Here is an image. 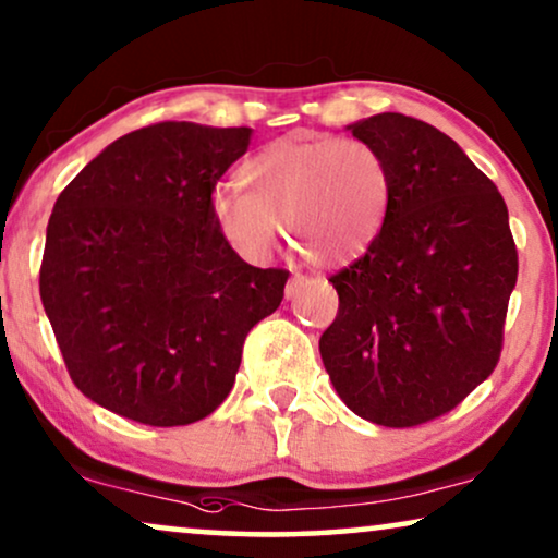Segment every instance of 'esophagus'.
I'll list each match as a JSON object with an SVG mask.
<instances>
[{
	"label": "esophagus",
	"mask_w": 558,
	"mask_h": 558,
	"mask_svg": "<svg viewBox=\"0 0 558 558\" xmlns=\"http://www.w3.org/2000/svg\"><path fill=\"white\" fill-rule=\"evenodd\" d=\"M305 282H308V278H305V276L290 278L288 286H286V298H295L298 293H301V288L305 286Z\"/></svg>",
	"instance_id": "1"
}]
</instances>
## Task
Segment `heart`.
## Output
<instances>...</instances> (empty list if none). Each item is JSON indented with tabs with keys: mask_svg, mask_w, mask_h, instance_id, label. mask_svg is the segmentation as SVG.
<instances>
[{
	"mask_svg": "<svg viewBox=\"0 0 558 558\" xmlns=\"http://www.w3.org/2000/svg\"><path fill=\"white\" fill-rule=\"evenodd\" d=\"M238 177L245 194L217 190L209 211L217 232L253 263L278 247V227L316 268L354 263L379 238L395 194L387 156L361 138L272 141Z\"/></svg>",
	"mask_w": 558,
	"mask_h": 558,
	"instance_id": "obj_1",
	"label": "heart"
}]
</instances>
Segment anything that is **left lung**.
Wrapping results in <instances>:
<instances>
[{
    "instance_id": "8db88e82",
    "label": "left lung",
    "mask_w": 558,
    "mask_h": 558,
    "mask_svg": "<svg viewBox=\"0 0 558 558\" xmlns=\"http://www.w3.org/2000/svg\"><path fill=\"white\" fill-rule=\"evenodd\" d=\"M349 129L387 156L395 194L374 245L328 278L339 316L320 359L359 417L417 427L496 368L515 242L496 184L435 125L379 113Z\"/></svg>"
}]
</instances>
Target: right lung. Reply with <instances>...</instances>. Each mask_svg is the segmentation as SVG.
Masks as SVG:
<instances>
[{"mask_svg": "<svg viewBox=\"0 0 558 558\" xmlns=\"http://www.w3.org/2000/svg\"><path fill=\"white\" fill-rule=\"evenodd\" d=\"M250 129L190 121L113 141L47 222L40 298L70 379L125 420L179 427L230 395L242 347L290 272L253 268L211 222Z\"/></svg>", "mask_w": 558, "mask_h": 558, "instance_id": "right-lung-1", "label": "right lung"}]
</instances>
